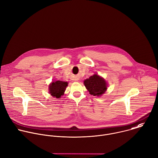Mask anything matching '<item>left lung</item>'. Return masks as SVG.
Segmentation results:
<instances>
[{
	"label": "left lung",
	"instance_id": "obj_1",
	"mask_svg": "<svg viewBox=\"0 0 158 158\" xmlns=\"http://www.w3.org/2000/svg\"><path fill=\"white\" fill-rule=\"evenodd\" d=\"M84 84L89 94L94 96H101L107 89L106 81L97 74L84 80Z\"/></svg>",
	"mask_w": 158,
	"mask_h": 158
}]
</instances>
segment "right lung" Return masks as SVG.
I'll list each match as a JSON object with an SVG mask.
<instances>
[{"mask_svg":"<svg viewBox=\"0 0 158 158\" xmlns=\"http://www.w3.org/2000/svg\"><path fill=\"white\" fill-rule=\"evenodd\" d=\"M68 84V82L61 81L52 82L49 85V93L53 97L60 98L64 95Z\"/></svg>","mask_w":158,"mask_h":158,"instance_id":"obj_1","label":"right lung"}]
</instances>
